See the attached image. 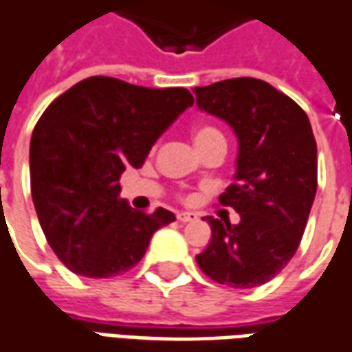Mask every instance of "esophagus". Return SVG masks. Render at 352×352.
Returning a JSON list of instances; mask_svg holds the SVG:
<instances>
[{
  "instance_id": "obj_1",
  "label": "esophagus",
  "mask_w": 352,
  "mask_h": 352,
  "mask_svg": "<svg viewBox=\"0 0 352 352\" xmlns=\"http://www.w3.org/2000/svg\"><path fill=\"white\" fill-rule=\"evenodd\" d=\"M177 219L181 221V223H192L198 219V213H194V211H179L177 213Z\"/></svg>"
}]
</instances>
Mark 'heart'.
Instances as JSON below:
<instances>
[{"instance_id":"b5f03b06","label":"heart","mask_w":352,"mask_h":352,"mask_svg":"<svg viewBox=\"0 0 352 352\" xmlns=\"http://www.w3.org/2000/svg\"><path fill=\"white\" fill-rule=\"evenodd\" d=\"M211 139H223V135L219 133L215 127H210V125H200V127L194 129V141H196V146H200V144L211 141Z\"/></svg>"}]
</instances>
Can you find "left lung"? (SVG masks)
I'll return each instance as SVG.
<instances>
[{"label": "left lung", "instance_id": "8db88e82", "mask_svg": "<svg viewBox=\"0 0 352 352\" xmlns=\"http://www.w3.org/2000/svg\"><path fill=\"white\" fill-rule=\"evenodd\" d=\"M196 104L238 137L234 183L219 196L240 223L208 217L211 240L196 263L211 280L250 289L294 257L316 194V141L303 108L270 83L232 78L194 87Z\"/></svg>", "mask_w": 352, "mask_h": 352}]
</instances>
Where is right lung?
Wrapping results in <instances>:
<instances>
[{"label": "right lung", "instance_id": "right-lung-1", "mask_svg": "<svg viewBox=\"0 0 352 352\" xmlns=\"http://www.w3.org/2000/svg\"><path fill=\"white\" fill-rule=\"evenodd\" d=\"M192 102L184 87L152 89L93 76L41 114L30 141L32 200L65 267L87 278L120 276L141 261L152 234L175 221L164 208H129L118 181L125 168H141Z\"/></svg>", "mask_w": 352, "mask_h": 352}]
</instances>
